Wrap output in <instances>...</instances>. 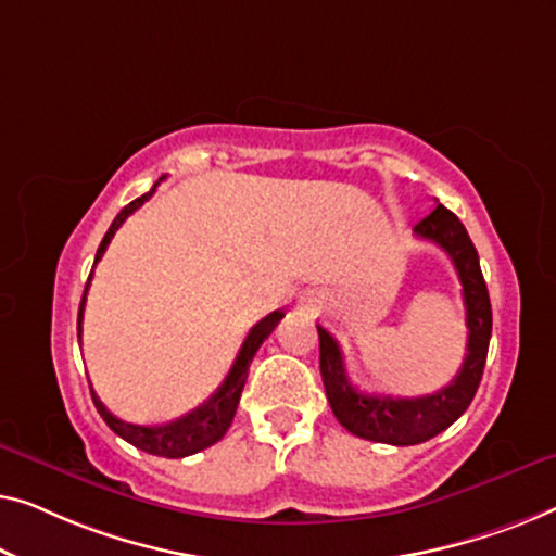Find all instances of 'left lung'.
<instances>
[{
  "label": "left lung",
  "instance_id": "8db88e82",
  "mask_svg": "<svg viewBox=\"0 0 556 556\" xmlns=\"http://www.w3.org/2000/svg\"><path fill=\"white\" fill-rule=\"evenodd\" d=\"M418 239L433 241L451 256L464 287L466 304V357L460 370L448 386L420 397H393L372 395L357 390L345 372V359L338 340L325 327L319 332V372H323L325 393L330 401L334 418L342 428L365 441L390 445H416L445 431L451 424L464 416L479 390L483 365H486L491 340V302L489 289L481 275L479 254L473 241L468 239L466 226L445 206H438L424 222L413 226Z\"/></svg>",
  "mask_w": 556,
  "mask_h": 556
}]
</instances>
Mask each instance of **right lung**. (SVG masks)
I'll use <instances>...</instances> for the list:
<instances>
[{
  "label": "right lung",
  "mask_w": 556,
  "mask_h": 556,
  "mask_svg": "<svg viewBox=\"0 0 556 556\" xmlns=\"http://www.w3.org/2000/svg\"><path fill=\"white\" fill-rule=\"evenodd\" d=\"M159 186V184H155ZM155 186L143 197L130 201L128 206H125L118 216L113 218L111 229L105 231L103 241H100L98 247V254H96V264L103 260L108 244H111V239L115 237V231L121 229L125 218H128L132 211H138L143 203L153 197L155 193ZM92 264V267H96ZM90 279H92V271L88 277V285H85V292H83V302H80V315H77V338L83 334V309H85V296H88V289H90ZM285 317V312L277 309L271 312L262 319V323H256L252 330H249L244 345H241L237 359H233L229 375H226V380L218 386V390L214 395L208 397L206 403H201L197 410L186 413L178 420H170L166 426H136V424H125V420L115 418L111 410L105 408L103 401L96 395V390L90 388V395H92V403H96V408L103 420L111 428L113 433H118L123 441H128L130 445H136V448L146 451V453H153V456H163V458H184V456H193V453H199L203 448H208V445H214L216 441H222L224 433L229 431L231 420H233V413H237V405H239V397H241V390H244V382H247V375H249V365H252V359L256 355V350L262 348V342L269 338L271 330L279 325V319Z\"/></svg>",
  "instance_id": "right-lung-1"
}]
</instances>
